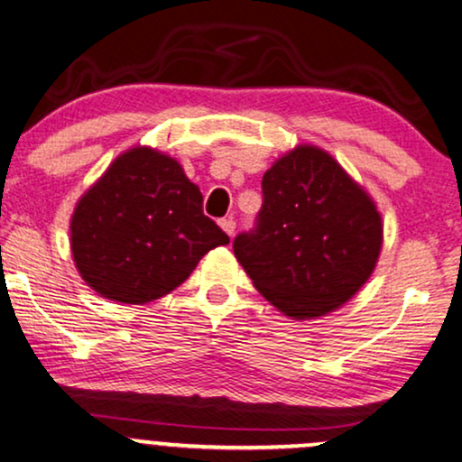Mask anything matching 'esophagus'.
Instances as JSON below:
<instances>
[{
  "label": "esophagus",
  "instance_id": "1",
  "mask_svg": "<svg viewBox=\"0 0 462 462\" xmlns=\"http://www.w3.org/2000/svg\"><path fill=\"white\" fill-rule=\"evenodd\" d=\"M219 226H221V230H224L227 236L235 235V227H236V224H235V219H232V217H227V219H221V221H219Z\"/></svg>",
  "mask_w": 462,
  "mask_h": 462
}]
</instances>
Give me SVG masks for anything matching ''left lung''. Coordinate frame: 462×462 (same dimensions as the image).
Returning <instances> with one entry per match:
<instances>
[{"label": "left lung", "mask_w": 462, "mask_h": 462, "mask_svg": "<svg viewBox=\"0 0 462 462\" xmlns=\"http://www.w3.org/2000/svg\"><path fill=\"white\" fill-rule=\"evenodd\" d=\"M383 215L326 150L298 145L263 176L256 230L235 256L269 304L291 319H317L347 304L383 252Z\"/></svg>", "instance_id": "obj_1"}]
</instances>
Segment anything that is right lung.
Wrapping results in <instances>:
<instances>
[{
    "label": "right lung",
    "mask_w": 462,
    "mask_h": 462,
    "mask_svg": "<svg viewBox=\"0 0 462 462\" xmlns=\"http://www.w3.org/2000/svg\"><path fill=\"white\" fill-rule=\"evenodd\" d=\"M201 201L198 184L169 153L150 145L119 153L73 208L78 273L95 293L121 304L171 293L204 254L230 243Z\"/></svg>",
    "instance_id": "add662e5"
}]
</instances>
